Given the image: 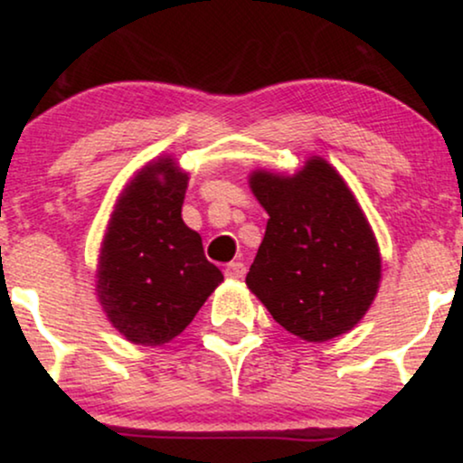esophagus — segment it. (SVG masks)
<instances>
[{"instance_id":"1","label":"esophagus","mask_w":463,"mask_h":463,"mask_svg":"<svg viewBox=\"0 0 463 463\" xmlns=\"http://www.w3.org/2000/svg\"><path fill=\"white\" fill-rule=\"evenodd\" d=\"M224 274H226V279H235V280L243 279V276H246V265L239 263V261L237 263H228Z\"/></svg>"}]
</instances>
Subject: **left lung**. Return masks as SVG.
<instances>
[{"instance_id":"left-lung-1","label":"left lung","mask_w":463,"mask_h":463,"mask_svg":"<svg viewBox=\"0 0 463 463\" xmlns=\"http://www.w3.org/2000/svg\"><path fill=\"white\" fill-rule=\"evenodd\" d=\"M250 189L269 220L248 289L285 331L307 342L357 326L379 291L381 254L344 178L311 156L294 176L257 169Z\"/></svg>"}]
</instances>
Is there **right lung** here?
<instances>
[{
	"label": "right lung",
	"mask_w": 463,
	"mask_h": 463,
	"mask_svg": "<svg viewBox=\"0 0 463 463\" xmlns=\"http://www.w3.org/2000/svg\"><path fill=\"white\" fill-rule=\"evenodd\" d=\"M187 183L172 156L147 163L106 226L95 291L109 322L132 344L172 342L224 280L180 215Z\"/></svg>",
	"instance_id": "right-lung-1"
}]
</instances>
